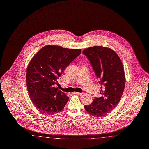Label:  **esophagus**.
Here are the masks:
<instances>
[{
    "label": "esophagus",
    "instance_id": "obj_1",
    "mask_svg": "<svg viewBox=\"0 0 149 149\" xmlns=\"http://www.w3.org/2000/svg\"><path fill=\"white\" fill-rule=\"evenodd\" d=\"M72 94H78V95H81L83 93H79V92H73L72 93Z\"/></svg>",
    "mask_w": 149,
    "mask_h": 149
}]
</instances>
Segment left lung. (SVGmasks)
I'll use <instances>...</instances> for the list:
<instances>
[{
  "label": "left lung",
  "mask_w": 149,
  "mask_h": 149,
  "mask_svg": "<svg viewBox=\"0 0 149 149\" xmlns=\"http://www.w3.org/2000/svg\"><path fill=\"white\" fill-rule=\"evenodd\" d=\"M83 53L89 59L99 84L103 85L92 103L84 106L85 111L94 117H102L118 104L124 91L126 78L120 58L111 49L95 46L85 49Z\"/></svg>",
  "instance_id": "left-lung-1"
}]
</instances>
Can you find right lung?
Returning a JSON list of instances; mask_svg holds the SVG:
<instances>
[{"mask_svg": "<svg viewBox=\"0 0 149 149\" xmlns=\"http://www.w3.org/2000/svg\"><path fill=\"white\" fill-rule=\"evenodd\" d=\"M81 51L46 45L29 63L26 72L27 90L33 105L41 113L55 114L65 106L69 98L55 87L59 85L57 79Z\"/></svg>", "mask_w": 149, "mask_h": 149, "instance_id": "obj_1", "label": "right lung"}]
</instances>
